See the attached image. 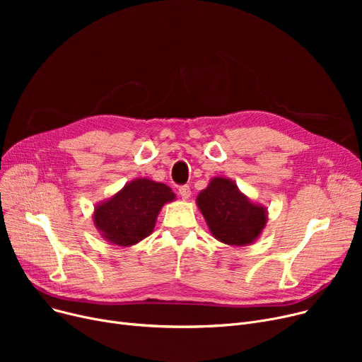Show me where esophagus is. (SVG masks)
Wrapping results in <instances>:
<instances>
[{
	"label": "esophagus",
	"instance_id": "34e87169",
	"mask_svg": "<svg viewBox=\"0 0 362 362\" xmlns=\"http://www.w3.org/2000/svg\"><path fill=\"white\" fill-rule=\"evenodd\" d=\"M179 194H180L183 201L189 199V197H191V187H189V186H180L179 187Z\"/></svg>",
	"mask_w": 362,
	"mask_h": 362
}]
</instances>
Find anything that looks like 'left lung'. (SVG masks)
Segmentation results:
<instances>
[{"instance_id":"8db88e82","label":"left lung","mask_w":362,"mask_h":362,"mask_svg":"<svg viewBox=\"0 0 362 362\" xmlns=\"http://www.w3.org/2000/svg\"><path fill=\"white\" fill-rule=\"evenodd\" d=\"M197 205L211 235L229 246L254 243L269 221L267 208L252 202L227 177H213L198 194Z\"/></svg>"}]
</instances>
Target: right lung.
<instances>
[{
    "label": "right lung",
    "instance_id": "obj_1",
    "mask_svg": "<svg viewBox=\"0 0 362 362\" xmlns=\"http://www.w3.org/2000/svg\"><path fill=\"white\" fill-rule=\"evenodd\" d=\"M175 199V192L164 183L148 177L133 179L95 205L93 226L107 242L129 248L154 232L161 208Z\"/></svg>",
    "mask_w": 362,
    "mask_h": 362
}]
</instances>
